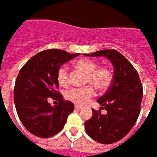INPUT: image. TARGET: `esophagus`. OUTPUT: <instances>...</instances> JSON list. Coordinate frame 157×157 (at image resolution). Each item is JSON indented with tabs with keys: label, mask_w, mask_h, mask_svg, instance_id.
Segmentation results:
<instances>
[{
	"label": "esophagus",
	"mask_w": 157,
	"mask_h": 157,
	"mask_svg": "<svg viewBox=\"0 0 157 157\" xmlns=\"http://www.w3.org/2000/svg\"><path fill=\"white\" fill-rule=\"evenodd\" d=\"M82 108H83V107L80 106V105H75V109H77V110H80V109H82Z\"/></svg>",
	"instance_id": "obj_1"
}]
</instances>
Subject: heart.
Here are the masks:
<instances>
[{
	"label": "heart",
	"instance_id": "b5f03b06",
	"mask_svg": "<svg viewBox=\"0 0 157 157\" xmlns=\"http://www.w3.org/2000/svg\"><path fill=\"white\" fill-rule=\"evenodd\" d=\"M74 68L86 73V84H90L83 88H71L66 92L65 97L77 105H85L95 94L94 88L105 91L111 86L113 81V71L107 66H99V63L93 59L83 58L73 63ZM57 79L58 84L65 86L69 84L70 74L65 66L57 70ZM92 86H91L90 85Z\"/></svg>",
	"mask_w": 157,
	"mask_h": 157
}]
</instances>
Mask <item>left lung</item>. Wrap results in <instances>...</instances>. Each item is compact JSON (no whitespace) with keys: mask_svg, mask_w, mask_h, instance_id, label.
Here are the masks:
<instances>
[{"mask_svg":"<svg viewBox=\"0 0 157 157\" xmlns=\"http://www.w3.org/2000/svg\"><path fill=\"white\" fill-rule=\"evenodd\" d=\"M88 57H105L113 66V78L106 93L98 99L100 109L93 110V117L85 122L86 134L94 141L111 144L127 136L136 124L141 110L142 86L135 67L115 50H102Z\"/></svg>","mask_w":157,"mask_h":157,"instance_id":"8db88e82","label":"left lung"}]
</instances>
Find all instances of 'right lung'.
<instances>
[{"mask_svg": "<svg viewBox=\"0 0 157 157\" xmlns=\"http://www.w3.org/2000/svg\"><path fill=\"white\" fill-rule=\"evenodd\" d=\"M62 50L52 49L32 57L20 70L14 88V101L18 117L32 135L49 138L63 129L74 104L63 100L57 92V70L65 62L78 57ZM49 98L59 101L52 107Z\"/></svg>", "mask_w": 157, "mask_h": 157, "instance_id": "1", "label": "right lung"}]
</instances>
